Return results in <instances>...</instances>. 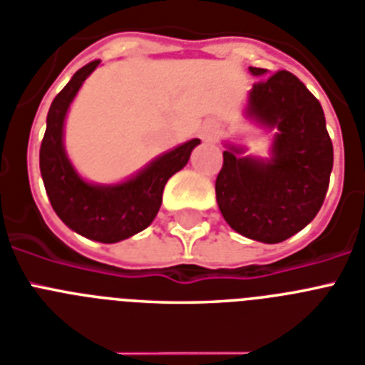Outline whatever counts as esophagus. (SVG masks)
<instances>
[{"label":"esophagus","mask_w":365,"mask_h":365,"mask_svg":"<svg viewBox=\"0 0 365 365\" xmlns=\"http://www.w3.org/2000/svg\"><path fill=\"white\" fill-rule=\"evenodd\" d=\"M198 135H200V138H202L204 142H212L217 138L219 127L215 125L213 121H204L202 125H200V129H198Z\"/></svg>","instance_id":"1"}]
</instances>
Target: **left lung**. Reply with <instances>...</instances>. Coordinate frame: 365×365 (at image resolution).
<instances>
[{
  "label": "left lung",
  "mask_w": 365,
  "mask_h": 365,
  "mask_svg": "<svg viewBox=\"0 0 365 365\" xmlns=\"http://www.w3.org/2000/svg\"><path fill=\"white\" fill-rule=\"evenodd\" d=\"M259 76L247 97L245 115L275 129L269 159L244 157L227 144L215 180L225 221L245 238L279 244L315 219L327 197L334 148L321 103L289 71L250 67Z\"/></svg>",
  "instance_id": "left-lung-1"
}]
</instances>
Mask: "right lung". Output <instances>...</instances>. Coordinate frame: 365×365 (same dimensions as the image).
<instances>
[{
    "mask_svg": "<svg viewBox=\"0 0 365 365\" xmlns=\"http://www.w3.org/2000/svg\"><path fill=\"white\" fill-rule=\"evenodd\" d=\"M101 61L84 65L59 91L46 115V131L41 142L38 165L44 189L58 217L71 230L101 244H115L150 227L163 202L168 178L189 161L198 138L185 142L153 159L138 174L114 185H97L80 178L63 146V123L71 103L84 80Z\"/></svg>",
    "mask_w": 365,
    "mask_h": 365,
    "instance_id": "add662e5",
    "label": "right lung"
}]
</instances>
